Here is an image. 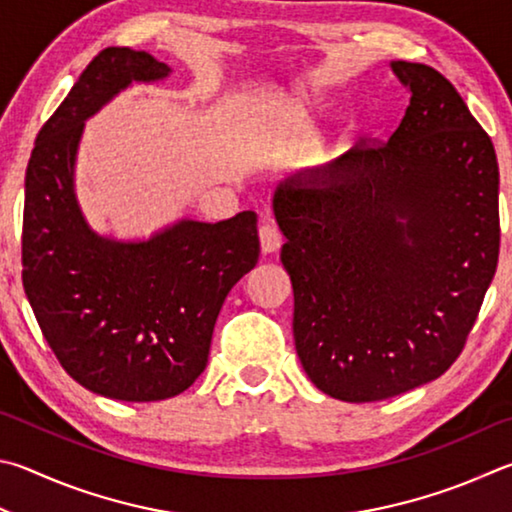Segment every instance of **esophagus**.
Here are the masks:
<instances>
[{
	"label": "esophagus",
	"mask_w": 512,
	"mask_h": 512,
	"mask_svg": "<svg viewBox=\"0 0 512 512\" xmlns=\"http://www.w3.org/2000/svg\"><path fill=\"white\" fill-rule=\"evenodd\" d=\"M258 238H261V249L265 251V254H272V251L279 249L281 242H283L281 231L276 229L272 222L261 224V229H258Z\"/></svg>",
	"instance_id": "esophagus-1"
}]
</instances>
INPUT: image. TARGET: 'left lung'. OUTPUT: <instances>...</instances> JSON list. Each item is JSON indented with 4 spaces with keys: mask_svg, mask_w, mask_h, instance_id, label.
Masks as SVG:
<instances>
[{
    "mask_svg": "<svg viewBox=\"0 0 512 512\" xmlns=\"http://www.w3.org/2000/svg\"><path fill=\"white\" fill-rule=\"evenodd\" d=\"M391 67L411 98L389 141L357 143L319 182L292 179L274 195L297 355L344 402L398 396L450 369L499 258L488 132L434 67Z\"/></svg>",
    "mask_w": 512,
    "mask_h": 512,
    "instance_id": "8db88e82",
    "label": "left lung"
}]
</instances>
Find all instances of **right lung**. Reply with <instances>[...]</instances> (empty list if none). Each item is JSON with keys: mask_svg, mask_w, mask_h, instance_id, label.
Wrapping results in <instances>:
<instances>
[{"mask_svg": "<svg viewBox=\"0 0 512 512\" xmlns=\"http://www.w3.org/2000/svg\"><path fill=\"white\" fill-rule=\"evenodd\" d=\"M168 65L107 47L89 62L35 139L26 166L22 283L62 369L98 396L166 400L209 360L229 290L261 254L256 213L182 220L146 242H114L87 227L74 197V157L87 116L132 80Z\"/></svg>", "mask_w": 512, "mask_h": 512, "instance_id": "1", "label": "right lung"}]
</instances>
